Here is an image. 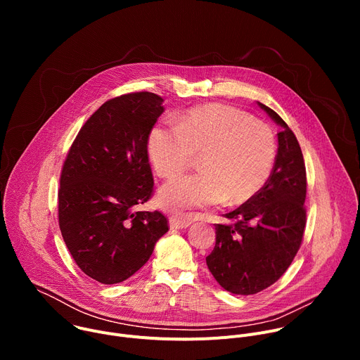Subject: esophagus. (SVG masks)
I'll use <instances>...</instances> for the list:
<instances>
[{
	"instance_id": "34e87169",
	"label": "esophagus",
	"mask_w": 360,
	"mask_h": 360,
	"mask_svg": "<svg viewBox=\"0 0 360 360\" xmlns=\"http://www.w3.org/2000/svg\"><path fill=\"white\" fill-rule=\"evenodd\" d=\"M192 222H193V218H192V217H188V215H174V217H171V219H169V226H171L172 229H185V228H188Z\"/></svg>"
}]
</instances>
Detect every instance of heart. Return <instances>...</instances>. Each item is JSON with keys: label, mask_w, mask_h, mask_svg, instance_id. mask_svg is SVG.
<instances>
[{"label": "heart", "mask_w": 360, "mask_h": 360, "mask_svg": "<svg viewBox=\"0 0 360 360\" xmlns=\"http://www.w3.org/2000/svg\"><path fill=\"white\" fill-rule=\"evenodd\" d=\"M146 153L162 178L185 172L199 157L200 174L176 178L160 189L162 208L182 211L222 202L239 207L266 185L276 160V139L265 122L249 114L208 104L182 114L176 127H153Z\"/></svg>", "instance_id": "b5f03b06"}]
</instances>
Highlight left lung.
Returning a JSON list of instances; mask_svg holds the SVG:
<instances>
[{
  "label": "left lung",
  "instance_id": "left-lung-1",
  "mask_svg": "<svg viewBox=\"0 0 360 360\" xmlns=\"http://www.w3.org/2000/svg\"><path fill=\"white\" fill-rule=\"evenodd\" d=\"M258 105L281 127L278 153L264 189L217 224V242L207 265L217 282L235 295H253L274 285L297 253L306 225V169L299 142L269 107Z\"/></svg>",
  "mask_w": 360,
  "mask_h": 360
}]
</instances>
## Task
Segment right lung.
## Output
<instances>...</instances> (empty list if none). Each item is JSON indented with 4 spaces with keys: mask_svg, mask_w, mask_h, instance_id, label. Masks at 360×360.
I'll return each mask as SVG.
<instances>
[{
    "mask_svg": "<svg viewBox=\"0 0 360 360\" xmlns=\"http://www.w3.org/2000/svg\"><path fill=\"white\" fill-rule=\"evenodd\" d=\"M152 92L102 104L79 129L63 167L58 219L78 268L99 283H120L150 258L167 218L134 211L153 191L146 138L164 112Z\"/></svg>",
    "mask_w": 360,
    "mask_h": 360,
    "instance_id": "add662e5",
    "label": "right lung"
}]
</instances>
